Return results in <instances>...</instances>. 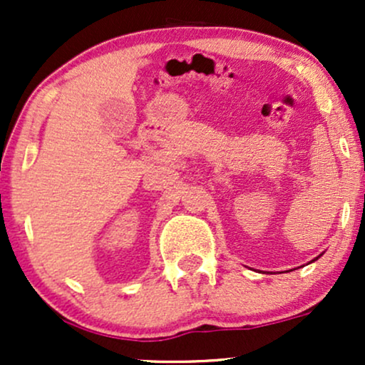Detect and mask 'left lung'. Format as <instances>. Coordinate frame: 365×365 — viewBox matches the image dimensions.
Returning a JSON list of instances; mask_svg holds the SVG:
<instances>
[{
	"label": "left lung",
	"mask_w": 365,
	"mask_h": 365,
	"mask_svg": "<svg viewBox=\"0 0 365 365\" xmlns=\"http://www.w3.org/2000/svg\"><path fill=\"white\" fill-rule=\"evenodd\" d=\"M314 261H317V257H316V259H314Z\"/></svg>",
	"instance_id": "left-lung-1"
}]
</instances>
